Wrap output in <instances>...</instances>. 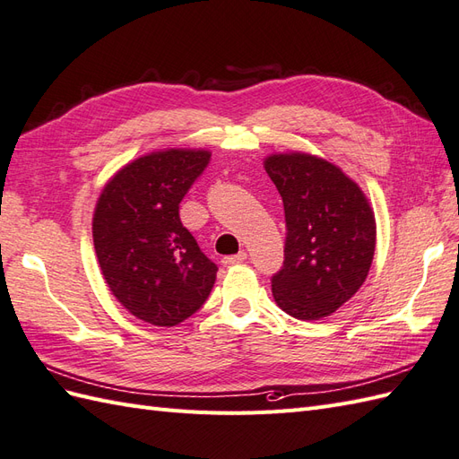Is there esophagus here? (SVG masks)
I'll return each instance as SVG.
<instances>
[{
	"mask_svg": "<svg viewBox=\"0 0 459 459\" xmlns=\"http://www.w3.org/2000/svg\"><path fill=\"white\" fill-rule=\"evenodd\" d=\"M246 257H248V254H246L244 250L242 252H238V254H234V255H227V257H222V264L225 265H234V264H242Z\"/></svg>",
	"mask_w": 459,
	"mask_h": 459,
	"instance_id": "esophagus-1",
	"label": "esophagus"
}]
</instances>
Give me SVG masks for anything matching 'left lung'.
<instances>
[{
    "label": "left lung",
    "mask_w": 459,
    "mask_h": 459,
    "mask_svg": "<svg viewBox=\"0 0 459 459\" xmlns=\"http://www.w3.org/2000/svg\"><path fill=\"white\" fill-rule=\"evenodd\" d=\"M264 169L283 197L287 221L273 299L292 318L322 320L367 281L376 250L374 211L357 182L310 152H275Z\"/></svg>",
    "instance_id": "8db88e82"
}]
</instances>
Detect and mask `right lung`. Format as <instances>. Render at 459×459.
I'll return each instance as SVG.
<instances>
[{
  "label": "right lung",
  "mask_w": 459,
  "mask_h": 459,
  "mask_svg": "<svg viewBox=\"0 0 459 459\" xmlns=\"http://www.w3.org/2000/svg\"><path fill=\"white\" fill-rule=\"evenodd\" d=\"M211 159L205 149H159L117 170L92 215L104 281L137 320L172 327L195 314L217 279L178 215L180 202Z\"/></svg>",
  "instance_id": "right-lung-1"
}]
</instances>
